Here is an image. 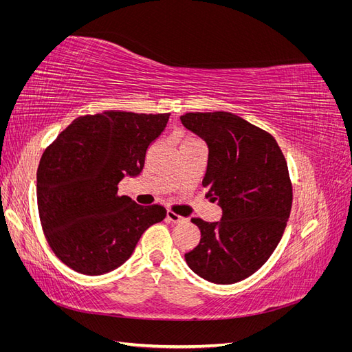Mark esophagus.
<instances>
[{"label":"esophagus","mask_w":352,"mask_h":352,"mask_svg":"<svg viewBox=\"0 0 352 352\" xmlns=\"http://www.w3.org/2000/svg\"><path fill=\"white\" fill-rule=\"evenodd\" d=\"M166 216H167V220H168V221H172V223H184V221H186V219H185V217L176 214V212H173L172 210H168Z\"/></svg>","instance_id":"esophagus-1"}]
</instances>
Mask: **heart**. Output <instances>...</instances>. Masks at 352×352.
<instances>
[{"label": "heart", "instance_id": "obj_1", "mask_svg": "<svg viewBox=\"0 0 352 352\" xmlns=\"http://www.w3.org/2000/svg\"><path fill=\"white\" fill-rule=\"evenodd\" d=\"M197 140H192V138H186V140L184 141V144H189V142H195Z\"/></svg>", "mask_w": 352, "mask_h": 352}]
</instances>
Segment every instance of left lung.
<instances>
[{
    "instance_id": "obj_1",
    "label": "left lung",
    "mask_w": 352,
    "mask_h": 352,
    "mask_svg": "<svg viewBox=\"0 0 352 352\" xmlns=\"http://www.w3.org/2000/svg\"><path fill=\"white\" fill-rule=\"evenodd\" d=\"M180 122L208 146L202 186L223 216L201 230L197 247L185 254L194 273L217 285L250 278L270 258L292 207V185L283 153L274 138L228 113H186Z\"/></svg>"
}]
</instances>
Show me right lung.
I'll list each match as a JSON object with an SVG mask.
<instances>
[{
  "instance_id": "obj_1",
  "label": "right lung",
  "mask_w": 352,
  "mask_h": 352,
  "mask_svg": "<svg viewBox=\"0 0 352 352\" xmlns=\"http://www.w3.org/2000/svg\"><path fill=\"white\" fill-rule=\"evenodd\" d=\"M170 113L110 110L73 120L42 154L36 197L51 250L74 272L100 276L131 257L142 233L166 217L162 206L117 195L124 176H138Z\"/></svg>"
}]
</instances>
